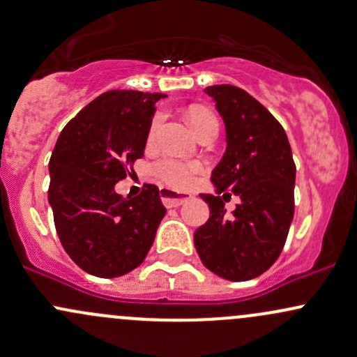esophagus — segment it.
Segmentation results:
<instances>
[{
    "mask_svg": "<svg viewBox=\"0 0 357 357\" xmlns=\"http://www.w3.org/2000/svg\"><path fill=\"white\" fill-rule=\"evenodd\" d=\"M160 195H162V201L167 208H178V206H182L183 202L192 197L190 194H178L175 190L168 189V187H160Z\"/></svg>",
    "mask_w": 357,
    "mask_h": 357,
    "instance_id": "obj_1",
    "label": "esophagus"
}]
</instances>
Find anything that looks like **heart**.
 Segmentation results:
<instances>
[{"mask_svg": "<svg viewBox=\"0 0 357 357\" xmlns=\"http://www.w3.org/2000/svg\"><path fill=\"white\" fill-rule=\"evenodd\" d=\"M160 121L162 117L155 116L151 122V128H149V139L156 136L160 128ZM187 121L190 122L192 129L197 136H202L206 132H218V122L216 114L204 105H192L187 110ZM201 170V165L197 163H183L180 160L175 158H162L153 165V174L156 175L163 183L167 185L175 187V189H183V187L189 185L192 182L194 175Z\"/></svg>", "mask_w": 357, "mask_h": 357, "instance_id": "heart-1", "label": "heart"}]
</instances>
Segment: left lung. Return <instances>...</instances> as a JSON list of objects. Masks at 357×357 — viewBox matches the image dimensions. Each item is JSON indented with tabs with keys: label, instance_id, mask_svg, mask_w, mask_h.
Returning a JSON list of instances; mask_svg holds the SVG:
<instances>
[{
	"label": "left lung",
	"instance_id": "1",
	"mask_svg": "<svg viewBox=\"0 0 357 357\" xmlns=\"http://www.w3.org/2000/svg\"><path fill=\"white\" fill-rule=\"evenodd\" d=\"M204 91L226 126V151L211 180L218 194L231 189L241 202L226 214L220 195L201 194L209 220L195 229L194 245L211 272L248 281L269 269L284 247L294 214L296 165L282 126L250 93L233 85Z\"/></svg>",
	"mask_w": 357,
	"mask_h": 357
}]
</instances>
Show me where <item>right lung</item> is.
<instances>
[{"mask_svg":"<svg viewBox=\"0 0 357 357\" xmlns=\"http://www.w3.org/2000/svg\"><path fill=\"white\" fill-rule=\"evenodd\" d=\"M160 98L165 95L105 91L57 137L49 162L56 231L73 262L97 278H119L143 264L167 213L153 183L132 199L114 189L143 158Z\"/></svg>","mask_w":357,"mask_h":357,"instance_id":"obj_1","label":"right lung"}]
</instances>
